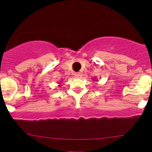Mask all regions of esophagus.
<instances>
[{
    "label": "esophagus",
    "instance_id": "34e87169",
    "mask_svg": "<svg viewBox=\"0 0 152 152\" xmlns=\"http://www.w3.org/2000/svg\"><path fill=\"white\" fill-rule=\"evenodd\" d=\"M80 73L79 72H76V73H74V76L76 78H78L79 77V76H80Z\"/></svg>",
    "mask_w": 152,
    "mask_h": 152
}]
</instances>
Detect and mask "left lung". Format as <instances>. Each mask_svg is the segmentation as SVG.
Wrapping results in <instances>:
<instances>
[{
  "label": "left lung",
  "instance_id": "obj_1",
  "mask_svg": "<svg viewBox=\"0 0 152 152\" xmlns=\"http://www.w3.org/2000/svg\"><path fill=\"white\" fill-rule=\"evenodd\" d=\"M95 80H97V79H96V78H95Z\"/></svg>",
  "mask_w": 152,
  "mask_h": 152
}]
</instances>
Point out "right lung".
I'll return each mask as SVG.
<instances>
[{"instance_id": "1", "label": "right lung", "mask_w": 152, "mask_h": 152, "mask_svg": "<svg viewBox=\"0 0 152 152\" xmlns=\"http://www.w3.org/2000/svg\"><path fill=\"white\" fill-rule=\"evenodd\" d=\"M59 84H60V83H59ZM59 86H60V85H59Z\"/></svg>"}]
</instances>
